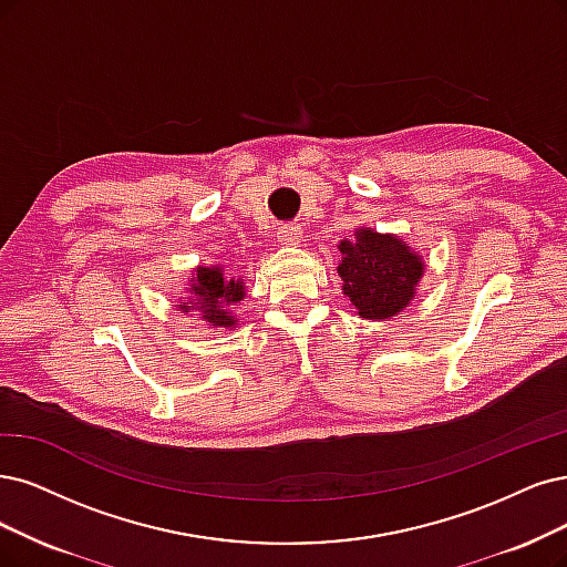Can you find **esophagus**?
<instances>
[{
    "instance_id": "1",
    "label": "esophagus",
    "mask_w": 567,
    "mask_h": 567,
    "mask_svg": "<svg viewBox=\"0 0 567 567\" xmlns=\"http://www.w3.org/2000/svg\"><path fill=\"white\" fill-rule=\"evenodd\" d=\"M303 238V228L299 224H285L278 228V243L285 247H297Z\"/></svg>"
}]
</instances>
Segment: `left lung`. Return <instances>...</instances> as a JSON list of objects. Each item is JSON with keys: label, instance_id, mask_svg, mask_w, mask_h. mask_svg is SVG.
I'll list each match as a JSON object with an SVG mask.
<instances>
[{"label": "left lung", "instance_id": "1", "mask_svg": "<svg viewBox=\"0 0 567 567\" xmlns=\"http://www.w3.org/2000/svg\"><path fill=\"white\" fill-rule=\"evenodd\" d=\"M339 251L343 295L364 320L400 316L415 297L425 261L402 238L358 228L354 240H341Z\"/></svg>", "mask_w": 567, "mask_h": 567}]
</instances>
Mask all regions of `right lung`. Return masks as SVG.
<instances>
[{"mask_svg": "<svg viewBox=\"0 0 567 567\" xmlns=\"http://www.w3.org/2000/svg\"><path fill=\"white\" fill-rule=\"evenodd\" d=\"M192 276V299L186 303H179V308L184 312L198 310L203 320L213 327H234L238 320L234 312H228L226 308L243 301L245 282L236 278L226 280L219 266H198Z\"/></svg>", "mask_w": 567, "mask_h": 567, "instance_id": "right-lung-1", "label": "right lung"}]
</instances>
